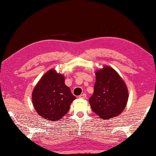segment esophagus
Returning a JSON list of instances; mask_svg holds the SVG:
<instances>
[{
  "label": "esophagus",
  "mask_w": 156,
  "mask_h": 156,
  "mask_svg": "<svg viewBox=\"0 0 156 156\" xmlns=\"http://www.w3.org/2000/svg\"><path fill=\"white\" fill-rule=\"evenodd\" d=\"M79 98H81V99H85L86 98V94H81L80 96H79Z\"/></svg>",
  "instance_id": "34e87169"
}]
</instances>
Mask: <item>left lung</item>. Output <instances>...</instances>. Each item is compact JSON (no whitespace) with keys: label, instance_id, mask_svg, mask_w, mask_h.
<instances>
[{"label":"left lung","instance_id":"left-lung-1","mask_svg":"<svg viewBox=\"0 0 156 156\" xmlns=\"http://www.w3.org/2000/svg\"><path fill=\"white\" fill-rule=\"evenodd\" d=\"M128 100V90L124 81L109 66L96 71L93 95L89 99L92 111L102 119L118 116L124 110Z\"/></svg>","mask_w":156,"mask_h":156}]
</instances>
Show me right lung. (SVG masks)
Segmentation results:
<instances>
[{
    "instance_id": "obj_1",
    "label": "right lung",
    "mask_w": 156,
    "mask_h": 156,
    "mask_svg": "<svg viewBox=\"0 0 156 156\" xmlns=\"http://www.w3.org/2000/svg\"><path fill=\"white\" fill-rule=\"evenodd\" d=\"M64 76L50 69L43 75L32 93V101L38 115L47 120L59 121L68 113L76 98L64 83Z\"/></svg>"
}]
</instances>
